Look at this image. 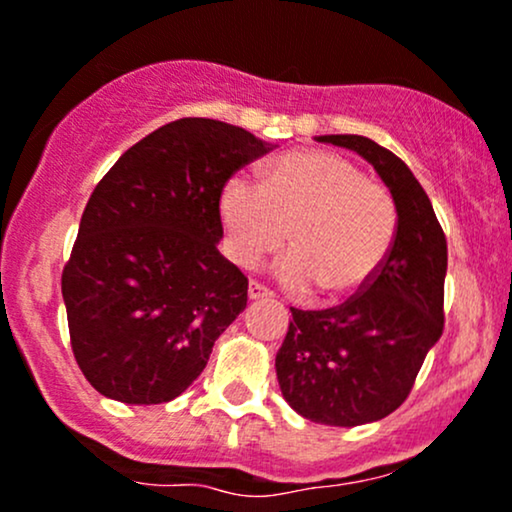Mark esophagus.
<instances>
[{"mask_svg":"<svg viewBox=\"0 0 512 512\" xmlns=\"http://www.w3.org/2000/svg\"><path fill=\"white\" fill-rule=\"evenodd\" d=\"M247 297H250L252 301H260V299H272V292H267L262 284L257 282H250V287H247Z\"/></svg>","mask_w":512,"mask_h":512,"instance_id":"esophagus-1","label":"esophagus"}]
</instances>
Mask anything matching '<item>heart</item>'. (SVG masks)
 <instances>
[{
    "mask_svg": "<svg viewBox=\"0 0 512 512\" xmlns=\"http://www.w3.org/2000/svg\"><path fill=\"white\" fill-rule=\"evenodd\" d=\"M220 220L235 260L255 267L284 245L279 282L292 292L338 299L363 287L397 235V206L385 186L328 152L287 154L265 184L233 176L220 191Z\"/></svg>",
    "mask_w": 512,
    "mask_h": 512,
    "instance_id": "1",
    "label": "heart"
}]
</instances>
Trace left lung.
Here are the masks:
<instances>
[{"instance_id": "8db88e82", "label": "left lung", "mask_w": 512, "mask_h": 512, "mask_svg": "<svg viewBox=\"0 0 512 512\" xmlns=\"http://www.w3.org/2000/svg\"><path fill=\"white\" fill-rule=\"evenodd\" d=\"M319 142L360 154L397 206V235L370 282L336 309H292L274 358L282 397L328 427H358L395 412L444 331L446 238L410 166L360 134Z\"/></svg>"}]
</instances>
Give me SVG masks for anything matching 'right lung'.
I'll use <instances>...</instances> for the list:
<instances>
[{"label":"right lung","mask_w":512,"mask_h":512,"mask_svg":"<svg viewBox=\"0 0 512 512\" xmlns=\"http://www.w3.org/2000/svg\"><path fill=\"white\" fill-rule=\"evenodd\" d=\"M274 144L184 117L129 147L95 186L61 289L88 383L127 405L179 397L247 306V277L218 250L225 181Z\"/></svg>","instance_id":"right-lung-1"}]
</instances>
